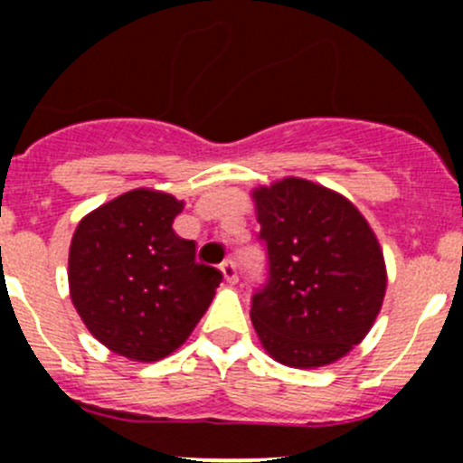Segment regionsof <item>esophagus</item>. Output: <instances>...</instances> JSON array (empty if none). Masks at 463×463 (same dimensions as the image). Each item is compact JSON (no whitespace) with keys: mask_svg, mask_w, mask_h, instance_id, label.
<instances>
[{"mask_svg":"<svg viewBox=\"0 0 463 463\" xmlns=\"http://www.w3.org/2000/svg\"><path fill=\"white\" fill-rule=\"evenodd\" d=\"M222 273H223V278H226L228 284H235L237 279H240V278H237V266H235V261H232V260L223 261Z\"/></svg>","mask_w":463,"mask_h":463,"instance_id":"esophagus-1","label":"esophagus"}]
</instances>
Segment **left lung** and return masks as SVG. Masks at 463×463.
<instances>
[{
	"mask_svg": "<svg viewBox=\"0 0 463 463\" xmlns=\"http://www.w3.org/2000/svg\"><path fill=\"white\" fill-rule=\"evenodd\" d=\"M269 279L250 320L261 347L298 370L331 365L374 325L385 298L381 244L343 194L287 176L253 190Z\"/></svg>",
	"mask_w": 463,
	"mask_h": 463,
	"instance_id": "8db88e82",
	"label": "left lung"
}]
</instances>
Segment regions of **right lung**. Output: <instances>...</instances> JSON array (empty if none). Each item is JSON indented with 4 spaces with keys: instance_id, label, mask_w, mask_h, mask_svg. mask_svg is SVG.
Returning <instances> with one entry per match:
<instances>
[{
    "instance_id": "add662e5",
    "label": "right lung",
    "mask_w": 463,
    "mask_h": 463,
    "mask_svg": "<svg viewBox=\"0 0 463 463\" xmlns=\"http://www.w3.org/2000/svg\"><path fill=\"white\" fill-rule=\"evenodd\" d=\"M184 202L138 188L80 219L69 249V293L91 335L138 363L161 361L188 340L222 273L194 260L172 222Z\"/></svg>"
}]
</instances>
